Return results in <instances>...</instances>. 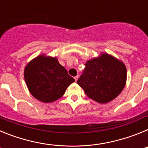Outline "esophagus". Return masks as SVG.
<instances>
[{
    "instance_id": "obj_1",
    "label": "esophagus",
    "mask_w": 148,
    "mask_h": 148,
    "mask_svg": "<svg viewBox=\"0 0 148 148\" xmlns=\"http://www.w3.org/2000/svg\"><path fill=\"white\" fill-rule=\"evenodd\" d=\"M78 77H79V76H78V75H77L76 76H75V77H74V78H75V82H77V80H78Z\"/></svg>"
}]
</instances>
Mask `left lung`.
I'll return each mask as SVG.
<instances>
[{"label":"left lung","instance_id":"8db88e82","mask_svg":"<svg viewBox=\"0 0 148 148\" xmlns=\"http://www.w3.org/2000/svg\"><path fill=\"white\" fill-rule=\"evenodd\" d=\"M77 83L90 99L106 104L121 92L127 80L125 64L108 53L89 60Z\"/></svg>","mask_w":148,"mask_h":148}]
</instances>
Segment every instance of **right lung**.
Masks as SVG:
<instances>
[{
    "instance_id": "1",
    "label": "right lung",
    "mask_w": 148,
    "mask_h": 148,
    "mask_svg": "<svg viewBox=\"0 0 148 148\" xmlns=\"http://www.w3.org/2000/svg\"><path fill=\"white\" fill-rule=\"evenodd\" d=\"M24 78L30 93L44 103L53 102L64 94L75 79L55 57L40 55L29 62Z\"/></svg>"
}]
</instances>
